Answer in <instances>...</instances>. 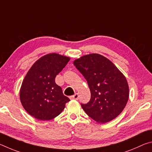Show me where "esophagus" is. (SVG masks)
Here are the masks:
<instances>
[{
    "instance_id": "esophagus-1",
    "label": "esophagus",
    "mask_w": 152,
    "mask_h": 152,
    "mask_svg": "<svg viewBox=\"0 0 152 152\" xmlns=\"http://www.w3.org/2000/svg\"><path fill=\"white\" fill-rule=\"evenodd\" d=\"M78 97H79V95L78 93H76L75 94H74L72 98L73 99H75V100H78Z\"/></svg>"
}]
</instances>
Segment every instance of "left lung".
Segmentation results:
<instances>
[{"label":"left lung","instance_id":"8db88e82","mask_svg":"<svg viewBox=\"0 0 152 152\" xmlns=\"http://www.w3.org/2000/svg\"><path fill=\"white\" fill-rule=\"evenodd\" d=\"M74 65L86 80L91 97L82 109L92 119L107 123L124 109L129 99L125 77L109 60L92 53L77 59Z\"/></svg>","mask_w":152,"mask_h":152}]
</instances>
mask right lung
Returning a JSON list of instances; mask_svg holds the SVG:
<instances>
[{
  "instance_id": "right-lung-1",
  "label": "right lung",
  "mask_w": 152,
  "mask_h": 152,
  "mask_svg": "<svg viewBox=\"0 0 152 152\" xmlns=\"http://www.w3.org/2000/svg\"><path fill=\"white\" fill-rule=\"evenodd\" d=\"M70 58L50 53L33 64L23 81L20 99L26 111L36 119L51 120L57 117L70 101L56 84V76Z\"/></svg>"
}]
</instances>
